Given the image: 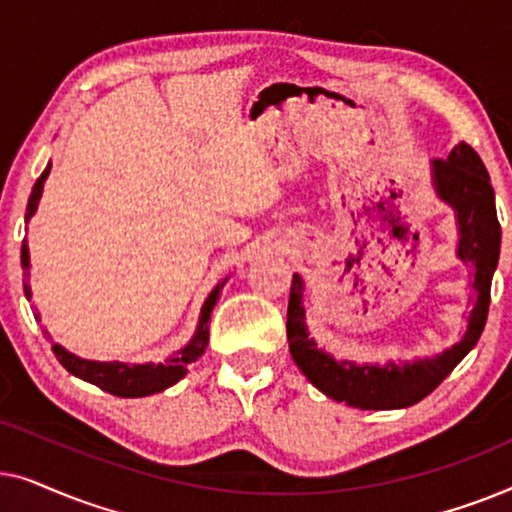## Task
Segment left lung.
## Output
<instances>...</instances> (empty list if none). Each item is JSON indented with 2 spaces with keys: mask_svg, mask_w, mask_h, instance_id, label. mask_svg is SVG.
I'll use <instances>...</instances> for the list:
<instances>
[{
  "mask_svg": "<svg viewBox=\"0 0 512 512\" xmlns=\"http://www.w3.org/2000/svg\"><path fill=\"white\" fill-rule=\"evenodd\" d=\"M433 184L440 198L454 207L459 221V251L464 263L475 270L473 312L464 340L436 359L387 366H356L352 361H335L307 338L303 310V279L293 275L286 312V338L296 366L319 391L338 403L361 410H396L415 405L431 394L457 363L480 340L487 324L489 291L499 263L501 226L496 219L494 188L487 167L471 144L461 142L445 160H433Z\"/></svg>",
  "mask_w": 512,
  "mask_h": 512,
  "instance_id": "obj_1",
  "label": "left lung"
}]
</instances>
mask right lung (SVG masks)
Wrapping results in <instances>:
<instances>
[{"mask_svg":"<svg viewBox=\"0 0 512 512\" xmlns=\"http://www.w3.org/2000/svg\"><path fill=\"white\" fill-rule=\"evenodd\" d=\"M48 172H51V163H48L46 170L41 172V177L37 179V184H34V188H32L30 200H27L25 219H30V216L34 214V209H37V205H39V198H41V191H44V181L48 177ZM20 261H23V268L27 275V270H30V251H27V242H23V249H20ZM221 286H216V289L209 293L205 305H202L200 324H198V331H195V335H193V340L163 363H142V366H128V363L86 361V359H79V356L69 354L67 349L60 345H53V352H55V356H58V361L62 363V366L69 370V373L81 377V380H86L90 384H95V387L107 391V394H114L121 398H139V396L158 394V391L177 384L181 377L188 373V366L198 361L202 352H205L207 340H209L207 321H209V314H212V310H214L216 300H219ZM25 296L32 298L30 284L27 282H25ZM46 338H48V333H46Z\"/></svg>","mask_w":512,"mask_h":512,"instance_id":"1","label":"right lung"}]
</instances>
